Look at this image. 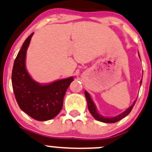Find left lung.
Segmentation results:
<instances>
[{
    "instance_id": "obj_1",
    "label": "left lung",
    "mask_w": 152,
    "mask_h": 152,
    "mask_svg": "<svg viewBox=\"0 0 152 152\" xmlns=\"http://www.w3.org/2000/svg\"><path fill=\"white\" fill-rule=\"evenodd\" d=\"M141 83H142V80H140V85H141ZM85 96H86V100H87L88 108L89 112L91 113V115H93V117L95 118V119H96L97 121H102V122H104V123H115V122H117V121H120L121 119H122L123 118H124L125 116H126V115H127L128 114L131 112V110H132V108H133L134 104H135L136 100H137L136 99L135 101L134 102L133 104H132V105H131L130 107L127 109V110H125L124 112L122 113L119 114V115H116V116H115V117H112V118H107V117H104V116H102V115H101L99 113L97 112V110H96V106H95V104H94V102H93V101L91 100V98L90 95H89V94L86 91H85Z\"/></svg>"
}]
</instances>
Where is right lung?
Returning <instances> with one entry per match:
<instances>
[{
	"instance_id": "right-lung-1",
	"label": "right lung",
	"mask_w": 152,
	"mask_h": 152,
	"mask_svg": "<svg viewBox=\"0 0 152 152\" xmlns=\"http://www.w3.org/2000/svg\"><path fill=\"white\" fill-rule=\"evenodd\" d=\"M33 34L26 39L15 58L12 74V87L22 110L37 121H47L55 118L61 110L66 91L73 77L47 85H41L31 77L26 68V57Z\"/></svg>"
}]
</instances>
